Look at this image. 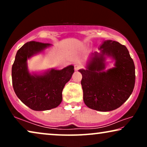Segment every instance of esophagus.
Wrapping results in <instances>:
<instances>
[{
    "label": "esophagus",
    "mask_w": 147,
    "mask_h": 147,
    "mask_svg": "<svg viewBox=\"0 0 147 147\" xmlns=\"http://www.w3.org/2000/svg\"><path fill=\"white\" fill-rule=\"evenodd\" d=\"M81 67H82V66L80 65H78V64H76V65H74V69H75L76 71H78V70H79Z\"/></svg>",
    "instance_id": "obj_1"
}]
</instances>
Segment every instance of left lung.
<instances>
[{"instance_id": "left-lung-1", "label": "left lung", "mask_w": 147, "mask_h": 147, "mask_svg": "<svg viewBox=\"0 0 147 147\" xmlns=\"http://www.w3.org/2000/svg\"><path fill=\"white\" fill-rule=\"evenodd\" d=\"M100 53L90 56L86 69H79L84 102L88 108L100 112L112 111L128 99L135 84V67L126 46L117 41H104ZM106 57L115 61V67L105 70Z\"/></svg>"}]
</instances>
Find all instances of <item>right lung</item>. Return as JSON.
Segmentation results:
<instances>
[{"mask_svg":"<svg viewBox=\"0 0 147 147\" xmlns=\"http://www.w3.org/2000/svg\"><path fill=\"white\" fill-rule=\"evenodd\" d=\"M49 43L37 41L26 43L18 50L12 67L14 91L20 100L36 111L57 107L62 101V91L74 72L70 65L61 70L51 69L43 74H31L27 59L50 47Z\"/></svg>","mask_w":147,"mask_h":147,"instance_id":"obj_1","label":"right lung"}]
</instances>
